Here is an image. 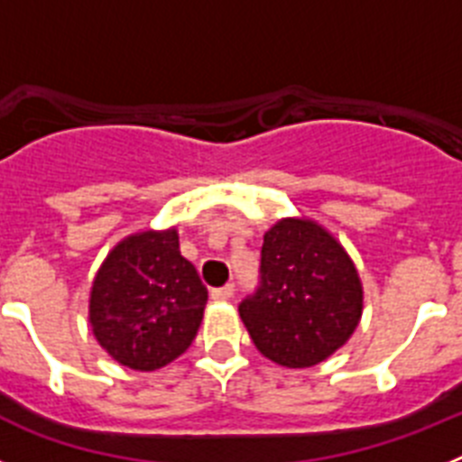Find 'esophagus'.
Segmentation results:
<instances>
[{
	"mask_svg": "<svg viewBox=\"0 0 462 462\" xmlns=\"http://www.w3.org/2000/svg\"><path fill=\"white\" fill-rule=\"evenodd\" d=\"M234 284H224V287H217V289H212L210 296L215 298V300H228V298H234Z\"/></svg>",
	"mask_w": 462,
	"mask_h": 462,
	"instance_id": "obj_1",
	"label": "esophagus"
}]
</instances>
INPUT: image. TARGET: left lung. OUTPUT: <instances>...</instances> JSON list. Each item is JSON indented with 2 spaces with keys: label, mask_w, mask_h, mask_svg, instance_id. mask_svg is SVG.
<instances>
[{
  "label": "left lung",
  "mask_w": 462,
  "mask_h": 462,
  "mask_svg": "<svg viewBox=\"0 0 462 462\" xmlns=\"http://www.w3.org/2000/svg\"><path fill=\"white\" fill-rule=\"evenodd\" d=\"M361 310L352 259L310 219H282L263 236L259 287L238 305L256 349L284 368L328 358L349 340Z\"/></svg>",
  "instance_id": "1"
}]
</instances>
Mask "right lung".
I'll return each instance as SVG.
<instances>
[{
	"label": "right lung",
	"mask_w": 462,
	"mask_h": 462,
	"mask_svg": "<svg viewBox=\"0 0 462 462\" xmlns=\"http://www.w3.org/2000/svg\"><path fill=\"white\" fill-rule=\"evenodd\" d=\"M208 289L180 254L178 234L129 236L99 268L89 296L94 337L132 370H157L180 356L201 326Z\"/></svg>",
	"instance_id": "right-lung-1"
}]
</instances>
